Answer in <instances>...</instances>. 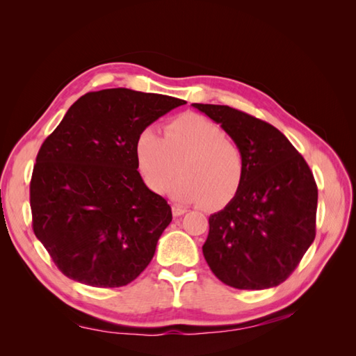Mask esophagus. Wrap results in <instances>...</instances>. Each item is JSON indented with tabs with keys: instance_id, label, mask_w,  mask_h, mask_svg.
Here are the masks:
<instances>
[{
	"instance_id": "34e87169",
	"label": "esophagus",
	"mask_w": 356,
	"mask_h": 356,
	"mask_svg": "<svg viewBox=\"0 0 356 356\" xmlns=\"http://www.w3.org/2000/svg\"><path fill=\"white\" fill-rule=\"evenodd\" d=\"M188 211V208L182 207V205H177V203H174L172 205V216L174 217H179V216H184Z\"/></svg>"
}]
</instances>
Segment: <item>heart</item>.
I'll return each mask as SVG.
<instances>
[{
    "mask_svg": "<svg viewBox=\"0 0 356 356\" xmlns=\"http://www.w3.org/2000/svg\"><path fill=\"white\" fill-rule=\"evenodd\" d=\"M136 161L151 190L163 193L182 162L184 174L170 188L179 200L220 207L243 182L245 162L236 143L207 118L184 113L170 120L165 136L147 127L134 145Z\"/></svg>",
    "mask_w": 356,
    "mask_h": 356,
    "instance_id": "heart-1",
    "label": "heart"
}]
</instances>
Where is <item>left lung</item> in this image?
I'll list each match as a JSON object with an SVG mask.
<instances>
[{
  "label": "left lung",
  "instance_id": "1",
  "mask_svg": "<svg viewBox=\"0 0 356 356\" xmlns=\"http://www.w3.org/2000/svg\"><path fill=\"white\" fill-rule=\"evenodd\" d=\"M238 147L245 176L222 211L209 216L203 255L236 289L278 286L315 238L318 190L309 165L275 127L228 105L193 104Z\"/></svg>",
  "mask_w": 356,
  "mask_h": 356
}]
</instances>
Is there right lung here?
<instances>
[{
    "label": "right lung",
    "instance_id": "1",
    "mask_svg": "<svg viewBox=\"0 0 356 356\" xmlns=\"http://www.w3.org/2000/svg\"><path fill=\"white\" fill-rule=\"evenodd\" d=\"M184 104L130 88L90 92L44 140L30 180L32 226L65 277L119 287L148 266L172 214L143 184L134 145Z\"/></svg>",
    "mask_w": 356,
    "mask_h": 356
}]
</instances>
